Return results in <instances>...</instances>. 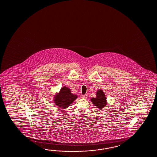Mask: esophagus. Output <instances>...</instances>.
I'll return each instance as SVG.
<instances>
[{
	"mask_svg": "<svg viewBox=\"0 0 157 157\" xmlns=\"http://www.w3.org/2000/svg\"><path fill=\"white\" fill-rule=\"evenodd\" d=\"M81 98H82V99H86L87 98V95L86 94H85V95H81Z\"/></svg>",
	"mask_w": 157,
	"mask_h": 157,
	"instance_id": "esophagus-1",
	"label": "esophagus"
}]
</instances>
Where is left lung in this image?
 <instances>
[{
    "label": "left lung",
    "instance_id": "obj_1",
    "mask_svg": "<svg viewBox=\"0 0 157 157\" xmlns=\"http://www.w3.org/2000/svg\"><path fill=\"white\" fill-rule=\"evenodd\" d=\"M90 101L99 110H102L107 105L106 95L102 89L98 90L96 92V97L91 98Z\"/></svg>",
    "mask_w": 157,
    "mask_h": 157
}]
</instances>
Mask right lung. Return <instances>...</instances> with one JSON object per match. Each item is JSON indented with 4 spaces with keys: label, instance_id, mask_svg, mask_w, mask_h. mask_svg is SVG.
Here are the masks:
<instances>
[{
    "label": "right lung",
    "instance_id": "add662e5",
    "mask_svg": "<svg viewBox=\"0 0 157 157\" xmlns=\"http://www.w3.org/2000/svg\"><path fill=\"white\" fill-rule=\"evenodd\" d=\"M77 98V95L71 93L69 87L64 86L58 93L54 95L53 101L57 107L65 109L70 106Z\"/></svg>",
    "mask_w": 157,
    "mask_h": 157
}]
</instances>
